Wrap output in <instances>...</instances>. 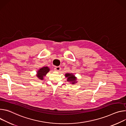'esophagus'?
Here are the masks:
<instances>
[{
    "label": "esophagus",
    "mask_w": 126,
    "mask_h": 126,
    "mask_svg": "<svg viewBox=\"0 0 126 126\" xmlns=\"http://www.w3.org/2000/svg\"><path fill=\"white\" fill-rule=\"evenodd\" d=\"M54 69H55V70L57 71H59L61 69V68L60 66H55L54 67Z\"/></svg>",
    "instance_id": "obj_1"
}]
</instances>
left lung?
<instances>
[{
	"label": "left lung",
	"mask_w": 126,
	"mask_h": 126,
	"mask_svg": "<svg viewBox=\"0 0 126 126\" xmlns=\"http://www.w3.org/2000/svg\"><path fill=\"white\" fill-rule=\"evenodd\" d=\"M65 77H67V81L72 82V83H75L76 80V78L73 75V74H66Z\"/></svg>",
	"instance_id": "8db88e82"
}]
</instances>
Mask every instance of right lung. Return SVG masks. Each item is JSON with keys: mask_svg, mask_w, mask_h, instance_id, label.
Wrapping results in <instances>:
<instances>
[{"mask_svg": "<svg viewBox=\"0 0 126 126\" xmlns=\"http://www.w3.org/2000/svg\"><path fill=\"white\" fill-rule=\"evenodd\" d=\"M49 71V68L48 67L46 66L42 67L37 72V77L39 79H40L41 80L43 79L44 77L45 76Z\"/></svg>", "mask_w": 126, "mask_h": 126, "instance_id": "add662e5", "label": "right lung"}]
</instances>
